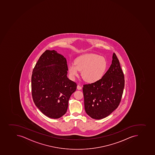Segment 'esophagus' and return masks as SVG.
Masks as SVG:
<instances>
[{
    "instance_id": "1",
    "label": "esophagus",
    "mask_w": 155,
    "mask_h": 155,
    "mask_svg": "<svg viewBox=\"0 0 155 155\" xmlns=\"http://www.w3.org/2000/svg\"><path fill=\"white\" fill-rule=\"evenodd\" d=\"M77 88L78 90H81V89H82V87L80 86L79 85H77Z\"/></svg>"
}]
</instances>
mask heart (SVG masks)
I'll return each mask as SVG.
<instances>
[{
	"mask_svg": "<svg viewBox=\"0 0 155 155\" xmlns=\"http://www.w3.org/2000/svg\"><path fill=\"white\" fill-rule=\"evenodd\" d=\"M107 68V61L103 57L94 54L82 55L77 58L75 63L68 66L70 74L77 76L81 71L83 79L87 82H95L104 75Z\"/></svg>",
	"mask_w": 155,
	"mask_h": 155,
	"instance_id": "heart-1",
	"label": "heart"
}]
</instances>
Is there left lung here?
Returning <instances> with one entry per match:
<instances>
[{
	"mask_svg": "<svg viewBox=\"0 0 155 155\" xmlns=\"http://www.w3.org/2000/svg\"><path fill=\"white\" fill-rule=\"evenodd\" d=\"M124 87V74L114 53L112 64L100 80L83 87L84 107L89 117L95 120L105 118L120 104Z\"/></svg>",
	"mask_w": 155,
	"mask_h": 155,
	"instance_id": "8db88e82",
	"label": "left lung"
}]
</instances>
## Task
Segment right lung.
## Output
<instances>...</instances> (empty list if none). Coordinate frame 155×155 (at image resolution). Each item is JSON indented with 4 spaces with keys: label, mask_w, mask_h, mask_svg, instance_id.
I'll return each mask as SVG.
<instances>
[{
    "label": "right lung",
    "mask_w": 155,
    "mask_h": 155,
    "mask_svg": "<svg viewBox=\"0 0 155 155\" xmlns=\"http://www.w3.org/2000/svg\"><path fill=\"white\" fill-rule=\"evenodd\" d=\"M68 70L66 59L55 50L43 53L33 69L34 103L50 118H59L66 113L70 97L77 88V84L67 76Z\"/></svg>",
    "instance_id": "add662e5"
}]
</instances>
